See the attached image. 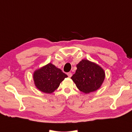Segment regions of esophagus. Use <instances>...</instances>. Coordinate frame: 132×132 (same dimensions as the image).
Wrapping results in <instances>:
<instances>
[{"mask_svg":"<svg viewBox=\"0 0 132 132\" xmlns=\"http://www.w3.org/2000/svg\"><path fill=\"white\" fill-rule=\"evenodd\" d=\"M67 75H68L69 78H71L72 76V73L71 72H68V73H67Z\"/></svg>","mask_w":132,"mask_h":132,"instance_id":"obj_1","label":"esophagus"}]
</instances>
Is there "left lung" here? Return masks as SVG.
I'll return each instance as SVG.
<instances>
[{
    "mask_svg": "<svg viewBox=\"0 0 132 132\" xmlns=\"http://www.w3.org/2000/svg\"><path fill=\"white\" fill-rule=\"evenodd\" d=\"M76 67L71 79L79 90L88 94L98 89L105 78V72L102 67L85 59L80 61Z\"/></svg>",
    "mask_w": 132,
    "mask_h": 132,
    "instance_id": "1",
    "label": "left lung"
}]
</instances>
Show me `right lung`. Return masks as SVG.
<instances>
[{
	"label": "right lung",
	"instance_id": "add662e5",
	"mask_svg": "<svg viewBox=\"0 0 132 132\" xmlns=\"http://www.w3.org/2000/svg\"><path fill=\"white\" fill-rule=\"evenodd\" d=\"M67 75L53 64L47 65L36 70L33 73L35 87L45 93H52L59 88Z\"/></svg>",
	"mask_w": 132,
	"mask_h": 132
}]
</instances>
